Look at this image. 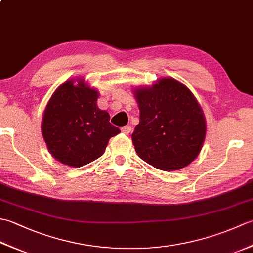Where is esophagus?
<instances>
[{"label":"esophagus","instance_id":"34e87169","mask_svg":"<svg viewBox=\"0 0 253 253\" xmlns=\"http://www.w3.org/2000/svg\"><path fill=\"white\" fill-rule=\"evenodd\" d=\"M121 130L123 133H125V135H129L130 131H131V126L127 125V126H124L121 128Z\"/></svg>","mask_w":253,"mask_h":253}]
</instances>
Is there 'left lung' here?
<instances>
[{
	"label": "left lung",
	"mask_w": 253,
	"mask_h": 253,
	"mask_svg": "<svg viewBox=\"0 0 253 253\" xmlns=\"http://www.w3.org/2000/svg\"><path fill=\"white\" fill-rule=\"evenodd\" d=\"M140 122L131 139L139 158L162 170L186 168L200 153L206 118L185 84L171 77L133 91Z\"/></svg>",
	"instance_id": "8db88e82"
}]
</instances>
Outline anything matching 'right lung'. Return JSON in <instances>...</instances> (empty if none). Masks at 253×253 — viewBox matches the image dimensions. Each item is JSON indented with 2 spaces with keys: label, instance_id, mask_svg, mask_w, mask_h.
I'll return each instance as SVG.
<instances>
[{
  "label": "right lung",
  "instance_id": "right-lung-1",
  "mask_svg": "<svg viewBox=\"0 0 253 253\" xmlns=\"http://www.w3.org/2000/svg\"><path fill=\"white\" fill-rule=\"evenodd\" d=\"M67 80L47 103L41 130L55 160L80 168L104 153L110 138L121 130L110 123V114L96 105L99 92L83 78Z\"/></svg>",
  "mask_w": 253,
  "mask_h": 253
}]
</instances>
